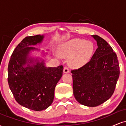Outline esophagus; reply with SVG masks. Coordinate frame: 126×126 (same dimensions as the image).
I'll return each mask as SVG.
<instances>
[{
  "instance_id": "esophagus-1",
  "label": "esophagus",
  "mask_w": 126,
  "mask_h": 126,
  "mask_svg": "<svg viewBox=\"0 0 126 126\" xmlns=\"http://www.w3.org/2000/svg\"><path fill=\"white\" fill-rule=\"evenodd\" d=\"M63 72H64V73H69V69H68V67H64V69H63Z\"/></svg>"
}]
</instances>
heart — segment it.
<instances>
[{
	"mask_svg": "<svg viewBox=\"0 0 126 126\" xmlns=\"http://www.w3.org/2000/svg\"><path fill=\"white\" fill-rule=\"evenodd\" d=\"M94 44L91 41L73 38L64 42L59 46L58 54L63 58H68V64L73 69H79L91 60L94 52Z\"/></svg>",
	"mask_w": 126,
	"mask_h": 126,
	"instance_id": "b5f03b06",
	"label": "heart"
}]
</instances>
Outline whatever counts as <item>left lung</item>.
I'll return each mask as SVG.
<instances>
[{"instance_id": "8db88e82", "label": "left lung", "mask_w": 126, "mask_h": 126, "mask_svg": "<svg viewBox=\"0 0 126 126\" xmlns=\"http://www.w3.org/2000/svg\"><path fill=\"white\" fill-rule=\"evenodd\" d=\"M92 37L98 48L83 67L71 71L73 95L85 106L96 107L113 94L120 75L117 56L107 42L98 35Z\"/></svg>"}]
</instances>
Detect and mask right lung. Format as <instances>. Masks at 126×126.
I'll use <instances>...</instances> for the list:
<instances>
[{"instance_id":"1","label":"right lung","mask_w":126,"mask_h":126,"mask_svg":"<svg viewBox=\"0 0 126 126\" xmlns=\"http://www.w3.org/2000/svg\"><path fill=\"white\" fill-rule=\"evenodd\" d=\"M44 35L25 37L16 47L9 62L8 81L19 104L34 111L48 107L54 97V89L63 75V66L47 67L44 59L30 56L39 51ZM44 56L47 54L42 52Z\"/></svg>"}]
</instances>
